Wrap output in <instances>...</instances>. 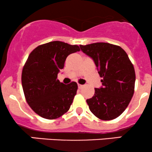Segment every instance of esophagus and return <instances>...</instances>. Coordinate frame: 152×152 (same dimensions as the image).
Wrapping results in <instances>:
<instances>
[{"label":"esophagus","instance_id":"esophagus-1","mask_svg":"<svg viewBox=\"0 0 152 152\" xmlns=\"http://www.w3.org/2000/svg\"><path fill=\"white\" fill-rule=\"evenodd\" d=\"M83 86V85H81V84H79V83H78V87L79 89H81V88H82V87Z\"/></svg>","mask_w":152,"mask_h":152}]
</instances>
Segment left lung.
Returning a JSON list of instances; mask_svg holds the SVG:
<instances>
[{
	"label": "left lung",
	"instance_id": "obj_1",
	"mask_svg": "<svg viewBox=\"0 0 152 152\" xmlns=\"http://www.w3.org/2000/svg\"><path fill=\"white\" fill-rule=\"evenodd\" d=\"M82 51L94 60L102 86L95 88L87 99L90 111L97 118L109 121L119 116L132 100L135 86V71L125 50L109 43L80 45Z\"/></svg>",
	"mask_w": 152,
	"mask_h": 152
}]
</instances>
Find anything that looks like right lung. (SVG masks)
Wrapping results in <instances>:
<instances>
[{"mask_svg":"<svg viewBox=\"0 0 152 152\" xmlns=\"http://www.w3.org/2000/svg\"><path fill=\"white\" fill-rule=\"evenodd\" d=\"M79 50L77 45L56 41L40 45L28 56L22 71L23 90L28 104L41 117L55 119L70 109L77 83L66 85L57 76L68 56Z\"/></svg>","mask_w":152,"mask_h":152,"instance_id":"1","label":"right lung"}]
</instances>
